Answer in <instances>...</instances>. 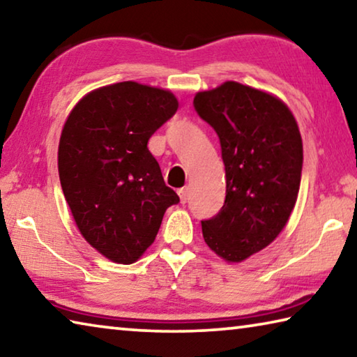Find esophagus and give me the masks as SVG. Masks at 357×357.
Listing matches in <instances>:
<instances>
[{
    "instance_id": "34e87169",
    "label": "esophagus",
    "mask_w": 357,
    "mask_h": 357,
    "mask_svg": "<svg viewBox=\"0 0 357 357\" xmlns=\"http://www.w3.org/2000/svg\"><path fill=\"white\" fill-rule=\"evenodd\" d=\"M178 195L181 198V203H187L189 200V187H183V189H178Z\"/></svg>"
}]
</instances>
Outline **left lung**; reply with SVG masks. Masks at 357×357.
Segmentation results:
<instances>
[{
    "label": "left lung",
    "instance_id": "1",
    "mask_svg": "<svg viewBox=\"0 0 357 357\" xmlns=\"http://www.w3.org/2000/svg\"><path fill=\"white\" fill-rule=\"evenodd\" d=\"M193 107L219 135L227 178L219 214L202 220L204 243L225 261L239 263L279 236L298 200V123L275 96L238 82L197 93Z\"/></svg>",
    "mask_w": 357,
    "mask_h": 357
}]
</instances>
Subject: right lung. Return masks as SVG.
Masks as SVG:
<instances>
[{
  "label": "right lung",
  "instance_id": "1",
  "mask_svg": "<svg viewBox=\"0 0 357 357\" xmlns=\"http://www.w3.org/2000/svg\"><path fill=\"white\" fill-rule=\"evenodd\" d=\"M176 110L173 93L121 82L84 96L66 121L58 148L66 202L82 236L114 263L137 261L179 203L148 149Z\"/></svg>",
  "mask_w": 357,
  "mask_h": 357
}]
</instances>
